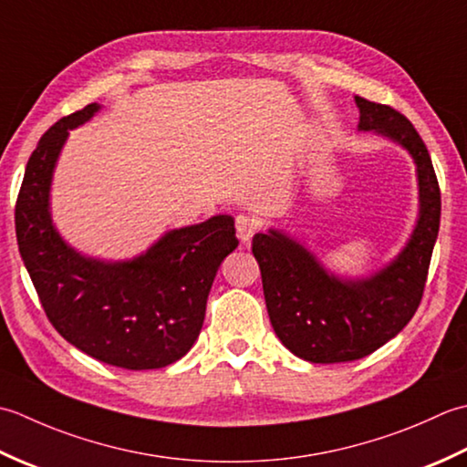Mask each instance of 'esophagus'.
<instances>
[{"mask_svg": "<svg viewBox=\"0 0 467 467\" xmlns=\"http://www.w3.org/2000/svg\"><path fill=\"white\" fill-rule=\"evenodd\" d=\"M235 230H237V237H240L244 244H247L254 237V234L260 230V222L255 220L254 215L240 213L235 217Z\"/></svg>", "mask_w": 467, "mask_h": 467, "instance_id": "34e87169", "label": "esophagus"}]
</instances>
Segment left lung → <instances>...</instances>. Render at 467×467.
Returning a JSON list of instances; mask_svg holds the SVG:
<instances>
[{"mask_svg":"<svg viewBox=\"0 0 467 467\" xmlns=\"http://www.w3.org/2000/svg\"><path fill=\"white\" fill-rule=\"evenodd\" d=\"M355 100L360 130L393 139L415 159L420 222L397 260L367 280H340L325 272L306 247L280 232L254 235L252 254L260 264L274 332L290 353L310 363L363 358L407 327L421 304L440 232V183L420 132L389 104Z\"/></svg>","mask_w":467,"mask_h":467,"instance_id":"8db88e82","label":"left lung"}]
</instances>
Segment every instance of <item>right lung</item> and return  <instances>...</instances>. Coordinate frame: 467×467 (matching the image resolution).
<instances>
[{
	"mask_svg": "<svg viewBox=\"0 0 467 467\" xmlns=\"http://www.w3.org/2000/svg\"><path fill=\"white\" fill-rule=\"evenodd\" d=\"M92 102L47 129L27 161L16 202V237L47 320L82 353L120 368H161L193 347L217 268L237 247L234 217L169 232L147 254L107 264L62 242L47 212L52 171L68 129Z\"/></svg>",
	"mask_w": 467,
	"mask_h": 467,
	"instance_id": "right-lung-1",
	"label": "right lung"
}]
</instances>
